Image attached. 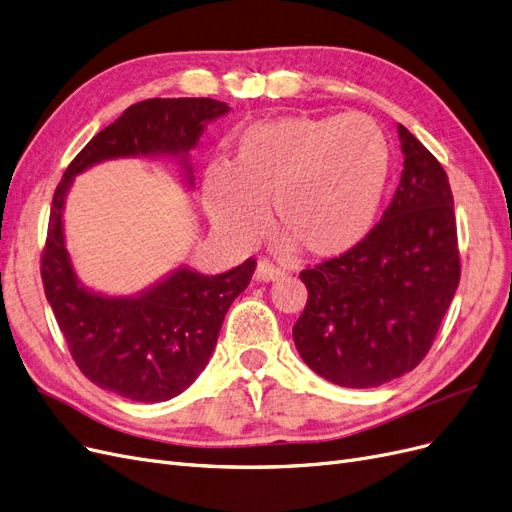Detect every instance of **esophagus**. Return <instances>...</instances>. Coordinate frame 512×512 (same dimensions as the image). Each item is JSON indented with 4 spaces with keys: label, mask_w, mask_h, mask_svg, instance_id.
<instances>
[{
    "label": "esophagus",
    "mask_w": 512,
    "mask_h": 512,
    "mask_svg": "<svg viewBox=\"0 0 512 512\" xmlns=\"http://www.w3.org/2000/svg\"><path fill=\"white\" fill-rule=\"evenodd\" d=\"M285 276V270L283 268H278V266H274V263L270 261V259H259L257 261V270H255V278L257 280H278V278H283Z\"/></svg>",
    "instance_id": "esophagus-1"
}]
</instances>
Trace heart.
I'll use <instances>...</instances> for the list:
<instances>
[{
    "label": "heart",
    "instance_id": "obj_1",
    "mask_svg": "<svg viewBox=\"0 0 512 512\" xmlns=\"http://www.w3.org/2000/svg\"><path fill=\"white\" fill-rule=\"evenodd\" d=\"M389 148L368 117H285L246 127L234 163L204 174L212 225L238 244L274 225L308 255H342L366 238L387 185Z\"/></svg>",
    "mask_w": 512,
    "mask_h": 512
}]
</instances>
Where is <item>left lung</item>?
<instances>
[{"instance_id": "1", "label": "left lung", "mask_w": 512, "mask_h": 512, "mask_svg": "<svg viewBox=\"0 0 512 512\" xmlns=\"http://www.w3.org/2000/svg\"><path fill=\"white\" fill-rule=\"evenodd\" d=\"M400 185L366 238L300 272L308 300L293 340L325 381L370 389L430 353L461 276L451 185L440 161L400 125Z\"/></svg>"}]
</instances>
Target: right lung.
<instances>
[{
	"instance_id": "1",
	"label": "right lung",
	"mask_w": 512,
	"mask_h": 512,
	"mask_svg": "<svg viewBox=\"0 0 512 512\" xmlns=\"http://www.w3.org/2000/svg\"><path fill=\"white\" fill-rule=\"evenodd\" d=\"M229 108L210 97H155L129 106L72 159L53 195L40 274L61 334L78 370L127 400L166 402L200 374L217 344L225 312L257 268L204 276L176 270L138 298H104L78 285L63 242V202L74 174L97 161L129 155H183L206 123Z\"/></svg>"
}]
</instances>
